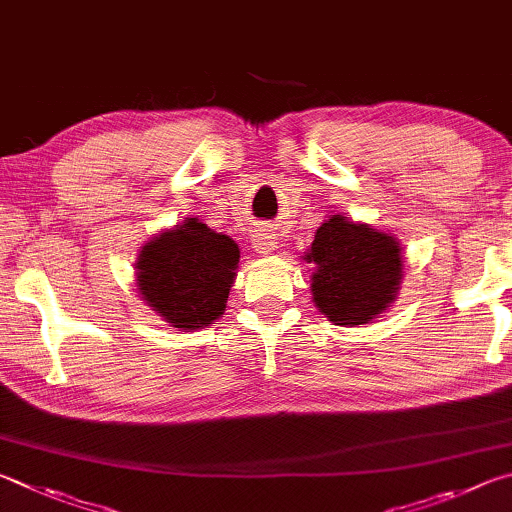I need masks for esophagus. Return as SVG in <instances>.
<instances>
[{"label": "esophagus", "instance_id": "obj_1", "mask_svg": "<svg viewBox=\"0 0 512 512\" xmlns=\"http://www.w3.org/2000/svg\"><path fill=\"white\" fill-rule=\"evenodd\" d=\"M254 249L258 251V254H270V251L276 247V238H274V233L272 231H267V229H258L256 233H254Z\"/></svg>", "mask_w": 512, "mask_h": 512}]
</instances>
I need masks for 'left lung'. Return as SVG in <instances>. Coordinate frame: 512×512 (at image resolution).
Returning a JSON list of instances; mask_svg holds the SVG:
<instances>
[{
    "mask_svg": "<svg viewBox=\"0 0 512 512\" xmlns=\"http://www.w3.org/2000/svg\"><path fill=\"white\" fill-rule=\"evenodd\" d=\"M303 261L315 265L312 301L337 326H362L382 315L400 290L402 247L391 236L344 215L317 229Z\"/></svg>",
    "mask_w": 512,
    "mask_h": 512,
    "instance_id": "1",
    "label": "left lung"
}]
</instances>
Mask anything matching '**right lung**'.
Returning a JSON list of instances; mask_svg holds the SVG:
<instances>
[{"label":"right lung","instance_id":"obj_1","mask_svg":"<svg viewBox=\"0 0 512 512\" xmlns=\"http://www.w3.org/2000/svg\"><path fill=\"white\" fill-rule=\"evenodd\" d=\"M238 261L229 236L186 218L141 247L137 290L173 328H204L224 315Z\"/></svg>","mask_w":512,"mask_h":512}]
</instances>
